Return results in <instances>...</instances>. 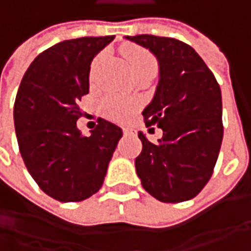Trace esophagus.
Wrapping results in <instances>:
<instances>
[{
  "mask_svg": "<svg viewBox=\"0 0 251 251\" xmlns=\"http://www.w3.org/2000/svg\"><path fill=\"white\" fill-rule=\"evenodd\" d=\"M123 132H124L126 135H131V134H134V132H132V130H128V128H124V130H123Z\"/></svg>",
  "mask_w": 251,
  "mask_h": 251,
  "instance_id": "1",
  "label": "esophagus"
}]
</instances>
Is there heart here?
Segmentation results:
<instances>
[{
  "label": "heart",
  "mask_w": 251,
  "mask_h": 251,
  "mask_svg": "<svg viewBox=\"0 0 251 251\" xmlns=\"http://www.w3.org/2000/svg\"><path fill=\"white\" fill-rule=\"evenodd\" d=\"M123 54L127 58V61L130 64V68L132 74L137 76L141 74H156L158 70V64L156 60L152 54L141 47H134V46H126L123 47ZM106 57V51L100 53L92 63L91 75L95 76V74L98 71L100 63ZM138 103L135 100L130 99H121L117 96H107L103 103H101V109L103 113L106 114V117H109L114 121H127L131 117V114L137 110Z\"/></svg>",
  "instance_id": "obj_1"
}]
</instances>
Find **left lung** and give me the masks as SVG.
Instances as JSON below:
<instances>
[{
	"instance_id": "8db88e82",
	"label": "left lung",
	"mask_w": 251,
	"mask_h": 251,
	"mask_svg": "<svg viewBox=\"0 0 251 251\" xmlns=\"http://www.w3.org/2000/svg\"><path fill=\"white\" fill-rule=\"evenodd\" d=\"M126 39L148 49L159 64V83L142 116L145 126H158L163 137L152 144L138 132L142 151L135 170L141 184L162 202L191 200L212 176L221 150V88L191 46L153 34Z\"/></svg>"
}]
</instances>
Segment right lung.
Segmentation results:
<instances>
[{"label": "right lung", "instance_id": "1", "mask_svg": "<svg viewBox=\"0 0 251 251\" xmlns=\"http://www.w3.org/2000/svg\"><path fill=\"white\" fill-rule=\"evenodd\" d=\"M114 36L64 40L29 65L14 104L18 145L30 176L61 202L83 201L99 191L113 152L123 137L119 126L99 119L91 137L76 127L78 103L89 93L93 57Z\"/></svg>", "mask_w": 251, "mask_h": 251}]
</instances>
